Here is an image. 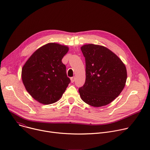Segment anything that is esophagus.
I'll use <instances>...</instances> for the list:
<instances>
[{"label": "esophagus", "instance_id": "34e87169", "mask_svg": "<svg viewBox=\"0 0 150 150\" xmlns=\"http://www.w3.org/2000/svg\"><path fill=\"white\" fill-rule=\"evenodd\" d=\"M75 76L71 77V82H72V83H73V82L75 81Z\"/></svg>", "mask_w": 150, "mask_h": 150}]
</instances>
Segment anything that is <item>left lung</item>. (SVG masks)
I'll return each instance as SVG.
<instances>
[{
	"label": "left lung",
	"instance_id": "obj_1",
	"mask_svg": "<svg viewBox=\"0 0 150 150\" xmlns=\"http://www.w3.org/2000/svg\"><path fill=\"white\" fill-rule=\"evenodd\" d=\"M81 51L85 59V83L79 88L81 99L94 107L108 105L123 90L127 79L125 64L109 49L88 44Z\"/></svg>",
	"mask_w": 150,
	"mask_h": 150
}]
</instances>
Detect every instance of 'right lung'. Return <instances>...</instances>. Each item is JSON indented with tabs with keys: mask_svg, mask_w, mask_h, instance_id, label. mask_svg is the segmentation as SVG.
Instances as JSON below:
<instances>
[{
	"mask_svg": "<svg viewBox=\"0 0 150 150\" xmlns=\"http://www.w3.org/2000/svg\"><path fill=\"white\" fill-rule=\"evenodd\" d=\"M67 46L50 42L38 49L22 69V80L31 96L43 104L58 101L71 80L62 59L68 52Z\"/></svg>",
	"mask_w": 150,
	"mask_h": 150,
	"instance_id": "1",
	"label": "right lung"
}]
</instances>
